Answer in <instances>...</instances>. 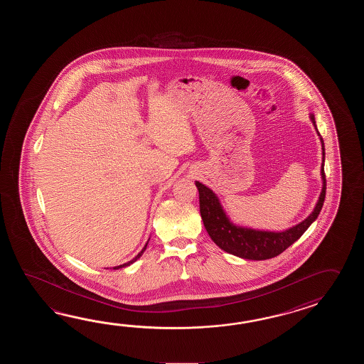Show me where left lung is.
Masks as SVG:
<instances>
[{
	"label": "left lung",
	"instance_id": "8db88e82",
	"mask_svg": "<svg viewBox=\"0 0 364 364\" xmlns=\"http://www.w3.org/2000/svg\"><path fill=\"white\" fill-rule=\"evenodd\" d=\"M309 119L314 124L317 135L321 141L323 149V163H321V181L323 187L318 196L316 205L314 210L306 217L302 223L294 225L282 232H272V230H260L252 229L247 226L234 224L230 217L226 215L221 201L216 193H213L209 187L203 185L200 182H195L199 190V203H200V215L205 230L209 234L210 240L216 243L218 247L224 250L225 252L238 256L247 260H267L284 252L287 247H290L295 240H299L316 220L320 210L323 208L325 200V190H326V179H325L324 161L325 148L324 140L321 138L320 132H317L315 116L309 113Z\"/></svg>",
	"mask_w": 364,
	"mask_h": 364
}]
</instances>
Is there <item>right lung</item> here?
<instances>
[{
	"instance_id": "add662e5",
	"label": "right lung",
	"mask_w": 364,
	"mask_h": 364,
	"mask_svg": "<svg viewBox=\"0 0 364 364\" xmlns=\"http://www.w3.org/2000/svg\"><path fill=\"white\" fill-rule=\"evenodd\" d=\"M147 243H146V246L144 247L141 248V251H140L139 254L138 255L135 256L132 260H130V262H127V263L122 264V265H118V267H114L113 269H119V268H126V267H129V265H132V263H135L138 259H140V256L143 255V252L146 251V248H147Z\"/></svg>"
}]
</instances>
